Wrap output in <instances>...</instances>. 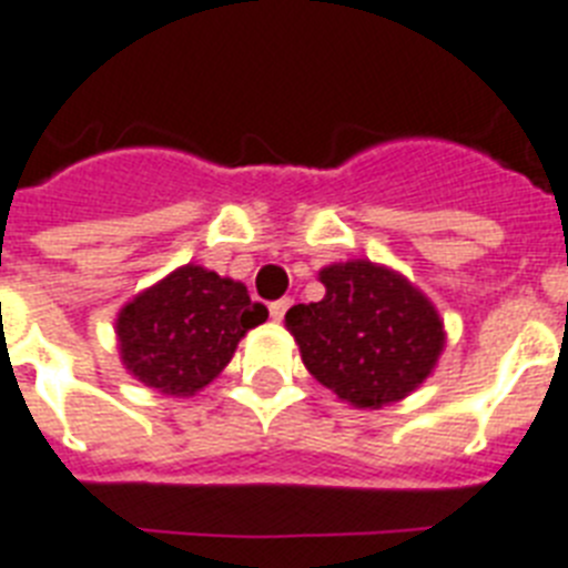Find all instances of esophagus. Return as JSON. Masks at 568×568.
<instances>
[{"label": "esophagus", "instance_id": "esophagus-1", "mask_svg": "<svg viewBox=\"0 0 568 568\" xmlns=\"http://www.w3.org/2000/svg\"><path fill=\"white\" fill-rule=\"evenodd\" d=\"M288 308H292V297L274 300V303H271V317H274V321H283Z\"/></svg>", "mask_w": 568, "mask_h": 568}]
</instances>
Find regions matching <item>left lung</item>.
I'll return each mask as SVG.
<instances>
[{"label": "left lung", "mask_w": 568, "mask_h": 568, "mask_svg": "<svg viewBox=\"0 0 568 568\" xmlns=\"http://www.w3.org/2000/svg\"><path fill=\"white\" fill-rule=\"evenodd\" d=\"M324 300L288 308L285 326L321 385L379 408L412 394L444 349V324L412 283L373 262L321 271Z\"/></svg>", "instance_id": "1"}]
</instances>
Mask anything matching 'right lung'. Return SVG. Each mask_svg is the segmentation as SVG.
I'll return each mask as SVG.
<instances>
[{
    "label": "right lung",
    "instance_id": "obj_1",
    "mask_svg": "<svg viewBox=\"0 0 568 568\" xmlns=\"http://www.w3.org/2000/svg\"><path fill=\"white\" fill-rule=\"evenodd\" d=\"M268 308L242 283L183 265L119 312L116 335L124 367L149 388L192 396L219 376L242 335Z\"/></svg>",
    "mask_w": 568,
    "mask_h": 568
}]
</instances>
